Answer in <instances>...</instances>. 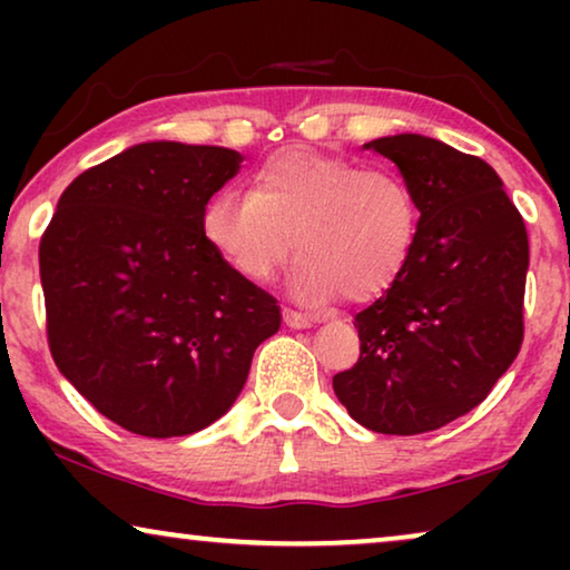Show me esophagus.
<instances>
[{
  "instance_id": "esophagus-1",
  "label": "esophagus",
  "mask_w": 570,
  "mask_h": 570,
  "mask_svg": "<svg viewBox=\"0 0 570 570\" xmlns=\"http://www.w3.org/2000/svg\"><path fill=\"white\" fill-rule=\"evenodd\" d=\"M283 318L291 330H308V326L314 324V318L301 314V311H293V308H283Z\"/></svg>"
}]
</instances>
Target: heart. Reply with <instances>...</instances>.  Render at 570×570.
<instances>
[{
    "instance_id": "b5f03b06",
    "label": "heart",
    "mask_w": 570,
    "mask_h": 570,
    "mask_svg": "<svg viewBox=\"0 0 570 570\" xmlns=\"http://www.w3.org/2000/svg\"><path fill=\"white\" fill-rule=\"evenodd\" d=\"M417 225L400 174L301 147L264 160L248 194L215 191L199 217L207 246L248 283L275 275L295 238L291 291L314 306L386 293L407 267Z\"/></svg>"
}]
</instances>
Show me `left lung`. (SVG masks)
<instances>
[{"instance_id":"8db88e82","label":"left lung","mask_w":570,"mask_h":570,"mask_svg":"<svg viewBox=\"0 0 570 570\" xmlns=\"http://www.w3.org/2000/svg\"><path fill=\"white\" fill-rule=\"evenodd\" d=\"M363 147L400 168L420 225L400 279L355 316L361 357L332 386L368 431L417 435L478 407L517 361L527 228L474 155L407 131Z\"/></svg>"}]
</instances>
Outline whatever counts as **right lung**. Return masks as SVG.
Masks as SVG:
<instances>
[{
  "label": "right lung",
  "instance_id": "right-lung-1",
  "mask_svg": "<svg viewBox=\"0 0 570 570\" xmlns=\"http://www.w3.org/2000/svg\"><path fill=\"white\" fill-rule=\"evenodd\" d=\"M240 160L215 145H131L77 176L43 233L53 363L124 431L174 439L213 425L279 330L277 301L199 230Z\"/></svg>",
  "mask_w": 570,
  "mask_h": 570
}]
</instances>
